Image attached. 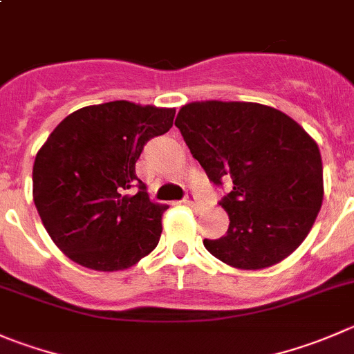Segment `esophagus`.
<instances>
[{
	"label": "esophagus",
	"mask_w": 354,
	"mask_h": 354,
	"mask_svg": "<svg viewBox=\"0 0 354 354\" xmlns=\"http://www.w3.org/2000/svg\"><path fill=\"white\" fill-rule=\"evenodd\" d=\"M183 202H185V204H187V205H190V207H194V209L201 207V198H198L195 194H192V192H190V194L185 195Z\"/></svg>",
	"instance_id": "34e87169"
}]
</instances>
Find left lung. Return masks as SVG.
<instances>
[{
	"label": "left lung",
	"instance_id": "1",
	"mask_svg": "<svg viewBox=\"0 0 354 354\" xmlns=\"http://www.w3.org/2000/svg\"><path fill=\"white\" fill-rule=\"evenodd\" d=\"M174 124L209 180L233 183L219 201L226 235L204 239L205 249L240 270L268 268L292 254L324 201L317 142L287 114L252 102H194Z\"/></svg>",
	"mask_w": 354,
	"mask_h": 354
}]
</instances>
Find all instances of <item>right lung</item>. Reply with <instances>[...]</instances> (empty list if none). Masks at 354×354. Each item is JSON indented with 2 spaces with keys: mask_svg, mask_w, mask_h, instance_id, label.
Returning <instances> with one entry per match:
<instances>
[{
  "mask_svg": "<svg viewBox=\"0 0 354 354\" xmlns=\"http://www.w3.org/2000/svg\"><path fill=\"white\" fill-rule=\"evenodd\" d=\"M174 112L126 100L90 105L48 136L34 160V204L68 259L118 272L156 249L167 205L150 201L135 164L150 138L169 131Z\"/></svg>",
  "mask_w": 354,
  "mask_h": 354,
  "instance_id": "right-lung-1",
  "label": "right lung"
}]
</instances>
